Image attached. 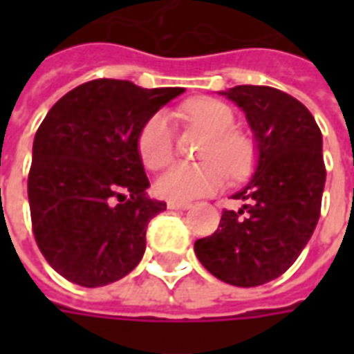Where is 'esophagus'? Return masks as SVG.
Segmentation results:
<instances>
[{"label": "esophagus", "mask_w": 354, "mask_h": 354, "mask_svg": "<svg viewBox=\"0 0 354 354\" xmlns=\"http://www.w3.org/2000/svg\"><path fill=\"white\" fill-rule=\"evenodd\" d=\"M167 207L170 210H187V208L192 207V203H185V201H169Z\"/></svg>", "instance_id": "esophagus-1"}]
</instances>
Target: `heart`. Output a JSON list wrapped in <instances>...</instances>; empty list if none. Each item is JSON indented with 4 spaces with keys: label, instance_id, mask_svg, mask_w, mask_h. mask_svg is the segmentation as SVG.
I'll return each instance as SVG.
<instances>
[{
    "label": "heart",
    "instance_id": "1",
    "mask_svg": "<svg viewBox=\"0 0 354 354\" xmlns=\"http://www.w3.org/2000/svg\"><path fill=\"white\" fill-rule=\"evenodd\" d=\"M182 115L210 134L203 151V165L178 162L155 182L157 193L169 201H192L222 189L225 169L233 176H243L252 165L250 142L235 132V115L230 106L214 98H201L185 104ZM138 153L147 169L167 167L174 153V134L170 117L159 111L147 119L138 134ZM224 166L222 167L221 165Z\"/></svg>",
    "mask_w": 354,
    "mask_h": 354
}]
</instances>
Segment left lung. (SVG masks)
Instances as JSON below:
<instances>
[{
    "label": "left lung",
    "mask_w": 354,
    "mask_h": 354,
    "mask_svg": "<svg viewBox=\"0 0 354 354\" xmlns=\"http://www.w3.org/2000/svg\"><path fill=\"white\" fill-rule=\"evenodd\" d=\"M245 111L256 142V169L223 210L218 230L195 241L207 271L233 286H260L281 277L309 243L326 182L322 134L311 111L273 87L222 91Z\"/></svg>",
    "instance_id": "1"
}]
</instances>
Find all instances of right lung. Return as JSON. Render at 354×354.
<instances>
[{"instance_id":"right-lung-1","label":"right lung","mask_w":354,"mask_h":354,"mask_svg":"<svg viewBox=\"0 0 354 354\" xmlns=\"http://www.w3.org/2000/svg\"><path fill=\"white\" fill-rule=\"evenodd\" d=\"M184 88L94 80L49 109L35 132L28 199L35 243L70 282L96 288L123 279L146 250L149 199L138 153L147 119Z\"/></svg>"}]
</instances>
